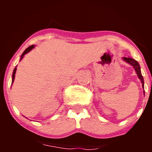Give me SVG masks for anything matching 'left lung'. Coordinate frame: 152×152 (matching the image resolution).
Segmentation results:
<instances>
[{
  "label": "left lung",
  "instance_id": "1",
  "mask_svg": "<svg viewBox=\"0 0 152 152\" xmlns=\"http://www.w3.org/2000/svg\"><path fill=\"white\" fill-rule=\"evenodd\" d=\"M123 59L124 61H126V62H128L129 64H130L131 65L133 66V68H135V72H136V74L138 75V77L140 79L141 81H142V87L144 88V80H143V77H142V73H141V70H140V66H139V64L138 63V61H135V59L133 58H126L124 57L123 58ZM144 94H145V91H144Z\"/></svg>",
  "mask_w": 152,
  "mask_h": 152
}]
</instances>
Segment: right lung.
<instances>
[{
    "instance_id": "add662e5",
    "label": "right lung",
    "mask_w": 152,
    "mask_h": 152,
    "mask_svg": "<svg viewBox=\"0 0 152 152\" xmlns=\"http://www.w3.org/2000/svg\"><path fill=\"white\" fill-rule=\"evenodd\" d=\"M33 48H34V45H30V46H29L27 48V49H26V50L24 51L23 52V53L22 54V56H21V58H20V60L22 59L23 58V56L25 54H26V53H27V52H29V51H31L32 50V49H33ZM16 70H17V68H14V70H13V75H12V84H13V80H14V78H15V73H16Z\"/></svg>"
}]
</instances>
